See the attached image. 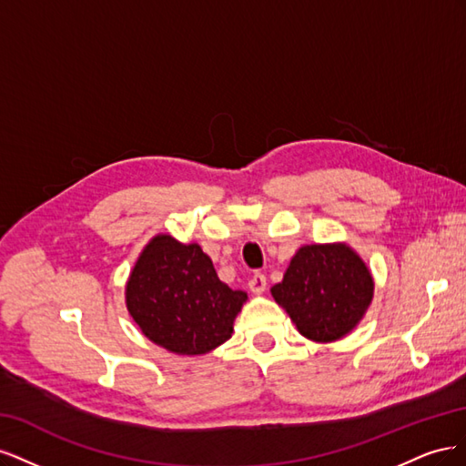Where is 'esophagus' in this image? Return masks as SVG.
Here are the masks:
<instances>
[{"mask_svg": "<svg viewBox=\"0 0 466 466\" xmlns=\"http://www.w3.org/2000/svg\"><path fill=\"white\" fill-rule=\"evenodd\" d=\"M266 288H268V279H266V276L260 274V272H257L255 276H252V278L248 279V289H250L252 293L260 295V293L266 291Z\"/></svg>", "mask_w": 466, "mask_h": 466, "instance_id": "esophagus-1", "label": "esophagus"}]
</instances>
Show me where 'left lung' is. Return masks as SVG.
Listing matches in <instances>:
<instances>
[{
  "mask_svg": "<svg viewBox=\"0 0 466 466\" xmlns=\"http://www.w3.org/2000/svg\"><path fill=\"white\" fill-rule=\"evenodd\" d=\"M272 298L313 342H336L354 330L373 301L375 281L358 252L346 243L301 247Z\"/></svg>",
  "mask_w": 466,
  "mask_h": 466,
  "instance_id": "left-lung-1",
  "label": "left lung"
}]
</instances>
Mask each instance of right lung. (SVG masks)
<instances>
[{"label": "right lung", "instance_id": "obj_1", "mask_svg": "<svg viewBox=\"0 0 466 466\" xmlns=\"http://www.w3.org/2000/svg\"><path fill=\"white\" fill-rule=\"evenodd\" d=\"M247 301L218 278L198 243L159 233L126 281V307L142 334L178 356H204L228 342Z\"/></svg>", "mask_w": 466, "mask_h": 466}]
</instances>
